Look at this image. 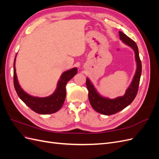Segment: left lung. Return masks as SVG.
I'll list each match as a JSON object with an SVG mask.
<instances>
[{"mask_svg":"<svg viewBox=\"0 0 159 159\" xmlns=\"http://www.w3.org/2000/svg\"><path fill=\"white\" fill-rule=\"evenodd\" d=\"M119 34L120 40L134 51L137 65L135 73L131 84L126 89L125 93L123 96H119L115 99L104 97L98 92L91 80L88 78L86 79V86L89 91L88 98L91 107L97 112L105 115H111L116 113L127 107L132 103L137 94L141 75V61L139 58V50L136 43L122 32L119 31Z\"/></svg>","mask_w":159,"mask_h":159,"instance_id":"left-lung-1","label":"left lung"}]
</instances>
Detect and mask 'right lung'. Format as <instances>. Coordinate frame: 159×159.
<instances>
[{
    "label": "right lung",
    "mask_w": 159,
    "mask_h": 159,
    "mask_svg": "<svg viewBox=\"0 0 159 159\" xmlns=\"http://www.w3.org/2000/svg\"><path fill=\"white\" fill-rule=\"evenodd\" d=\"M16 57L14 61V85L18 97L34 111L42 115L52 114L59 111L63 105L66 96V85L67 83L78 72L77 68H73L61 74L57 81V87L54 92L45 98H39L27 93L19 84L16 73L15 62Z\"/></svg>",
    "instance_id": "1"
}]
</instances>
